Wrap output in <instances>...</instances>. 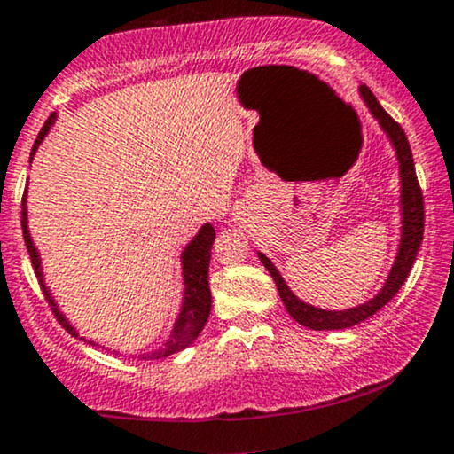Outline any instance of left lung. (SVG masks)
Here are the masks:
<instances>
[{
    "label": "left lung",
    "mask_w": 454,
    "mask_h": 454,
    "mask_svg": "<svg viewBox=\"0 0 454 454\" xmlns=\"http://www.w3.org/2000/svg\"><path fill=\"white\" fill-rule=\"evenodd\" d=\"M361 96L364 104L369 106L373 117L378 119L380 126H382L384 132L388 134L390 143H393L395 151H397L399 160V175H401V205H403V226H401V243L397 258H395L393 269H390L387 284L380 293L373 296L372 301H367L364 305L352 307V309L346 311H326L317 309L314 305H307L301 299H296L293 290L288 288L284 278L279 275V270L275 269V264L264 256V254H258V258L262 260L264 267L269 269L270 278H273L275 286H278L281 301H284L288 314L294 317L299 325L307 328H314V331H337V328H348L358 325V322L367 320L369 316H373L376 311L382 309L384 305L393 299L395 294L399 293V288L403 286V281L408 279L411 264H414L416 254H419L420 241H423L425 232V202H423V192H420L419 179H416L414 170V158H411V149L408 143V137H405L403 128L395 121L390 114L380 106L372 90L367 85H361Z\"/></svg>",
    "instance_id": "1"
}]
</instances>
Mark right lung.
<instances>
[{
  "label": "right lung",
  "instance_id": "1",
  "mask_svg": "<svg viewBox=\"0 0 454 454\" xmlns=\"http://www.w3.org/2000/svg\"><path fill=\"white\" fill-rule=\"evenodd\" d=\"M53 119H55V114H51V117L46 119L43 129H40L38 138H35V143H34V149H31V158H34V151L38 149V145L43 143L46 132H49ZM20 223H23V239H25V245H27V252H29L31 264H34L35 278H38L40 286H43V293L46 296V301H49L51 309H53L57 322H59V325L64 326L70 335L78 337L76 328L66 320L64 314H61L59 307L55 305L53 296H51L49 290H46V286L43 281V270H40L38 252H35L34 241H31L29 231H27V209H25V196H23V211H20ZM213 241H215V231H213L211 223H205V226L200 228V232L194 237V241L185 247L184 256H181L184 258V284H185L184 307H181V314H179V317H176L173 333H170V337L166 340L164 346L158 348V350L149 352V354H143V356H140L143 361H158V358H166V356H170V354L181 352L184 348H187L192 341L196 340L198 333H200L202 326L207 325V317H209V314H211L209 260H211ZM90 343H93V341H90ZM93 346H98V343H93Z\"/></svg>",
  "mask_w": 454,
  "mask_h": 454
}]
</instances>
